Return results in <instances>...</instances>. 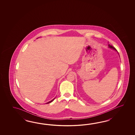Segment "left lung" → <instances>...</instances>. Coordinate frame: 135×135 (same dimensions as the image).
I'll list each match as a JSON object with an SVG mask.
<instances>
[{"mask_svg":"<svg viewBox=\"0 0 135 135\" xmlns=\"http://www.w3.org/2000/svg\"><path fill=\"white\" fill-rule=\"evenodd\" d=\"M109 48H112V49H114L115 50V51H117V50H116V49L114 47H113V46H112V45H109Z\"/></svg>","mask_w":135,"mask_h":135,"instance_id":"1","label":"left lung"}]
</instances>
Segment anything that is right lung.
Returning <instances> with one entry per match:
<instances>
[{"label":"right lung","mask_w":135,"mask_h":135,"mask_svg":"<svg viewBox=\"0 0 135 135\" xmlns=\"http://www.w3.org/2000/svg\"><path fill=\"white\" fill-rule=\"evenodd\" d=\"M54 99H55V98H54V99H52V100L50 101H49V102H47V103L46 104H49L50 103H51V102H52V101H54Z\"/></svg>","instance_id":"right-lung-1"}]
</instances>
